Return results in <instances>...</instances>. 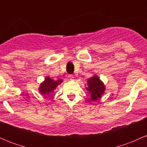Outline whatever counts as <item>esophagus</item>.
Wrapping results in <instances>:
<instances>
[{
    "mask_svg": "<svg viewBox=\"0 0 147 147\" xmlns=\"http://www.w3.org/2000/svg\"><path fill=\"white\" fill-rule=\"evenodd\" d=\"M68 77H69V79H70V80H73V79H74V76L73 75H69Z\"/></svg>",
    "mask_w": 147,
    "mask_h": 147,
    "instance_id": "1",
    "label": "esophagus"
}]
</instances>
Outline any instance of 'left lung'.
<instances>
[{
  "label": "left lung",
  "instance_id": "8db88e82",
  "mask_svg": "<svg viewBox=\"0 0 147 147\" xmlns=\"http://www.w3.org/2000/svg\"><path fill=\"white\" fill-rule=\"evenodd\" d=\"M87 84L86 90L90 95L91 100L96 101L102 97L105 90V86L97 75L88 79Z\"/></svg>",
  "mask_w": 147,
  "mask_h": 147
}]
</instances>
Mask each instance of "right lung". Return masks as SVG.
<instances>
[{
    "instance_id": "obj_1",
    "label": "right lung",
    "mask_w": 147,
    "mask_h": 147,
    "mask_svg": "<svg viewBox=\"0 0 147 147\" xmlns=\"http://www.w3.org/2000/svg\"><path fill=\"white\" fill-rule=\"evenodd\" d=\"M62 82H63V80L61 79H59L58 80L55 81L50 77H46L44 82L40 85L38 90L40 91L42 95H50V94L53 93L57 87Z\"/></svg>"
}]
</instances>
